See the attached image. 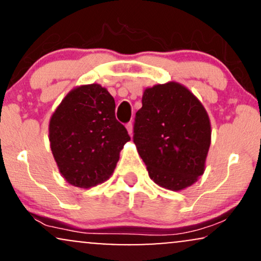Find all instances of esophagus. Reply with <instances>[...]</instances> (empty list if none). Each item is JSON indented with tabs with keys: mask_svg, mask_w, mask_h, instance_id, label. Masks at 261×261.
Listing matches in <instances>:
<instances>
[{
	"mask_svg": "<svg viewBox=\"0 0 261 261\" xmlns=\"http://www.w3.org/2000/svg\"><path fill=\"white\" fill-rule=\"evenodd\" d=\"M133 122H127L126 124V128H127V133L130 136H133Z\"/></svg>",
	"mask_w": 261,
	"mask_h": 261,
	"instance_id": "obj_1",
	"label": "esophagus"
}]
</instances>
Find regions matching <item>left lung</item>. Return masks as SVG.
Wrapping results in <instances>:
<instances>
[{
	"label": "left lung",
	"mask_w": 261,
	"mask_h": 261,
	"mask_svg": "<svg viewBox=\"0 0 261 261\" xmlns=\"http://www.w3.org/2000/svg\"><path fill=\"white\" fill-rule=\"evenodd\" d=\"M134 142L149 178L179 191L205 170L211 125L205 108L187 87L168 82L146 88L136 113Z\"/></svg>",
	"instance_id": "8db88e82"
}]
</instances>
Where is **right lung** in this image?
Instances as JSON below:
<instances>
[{
  "label": "right lung",
  "instance_id": "add662e5",
  "mask_svg": "<svg viewBox=\"0 0 261 261\" xmlns=\"http://www.w3.org/2000/svg\"><path fill=\"white\" fill-rule=\"evenodd\" d=\"M49 140L66 181L88 189L110 178L130 136L116 120L110 93L93 83L76 87L62 99L50 119Z\"/></svg>",
  "mask_w": 261,
  "mask_h": 261
}]
</instances>
